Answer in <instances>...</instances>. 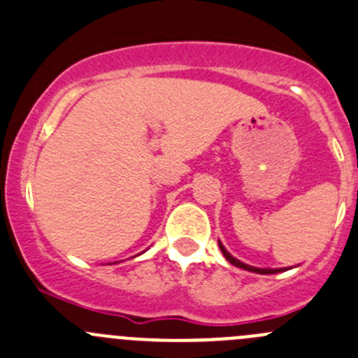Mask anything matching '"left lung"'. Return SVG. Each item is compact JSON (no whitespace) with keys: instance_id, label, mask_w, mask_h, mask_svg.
<instances>
[{"instance_id":"1","label":"left lung","mask_w":358,"mask_h":358,"mask_svg":"<svg viewBox=\"0 0 358 358\" xmlns=\"http://www.w3.org/2000/svg\"><path fill=\"white\" fill-rule=\"evenodd\" d=\"M218 246H220V250H222V253H224V257H225V259H227L229 262L232 264V266L239 267V269H245V271H252V273H257V275H275V273H282V271H285V269H260V267H253V266H248V264H245V262H241V260L234 259V257H232L231 253H229L227 250H225V246L222 245L220 241H218Z\"/></svg>"}]
</instances>
